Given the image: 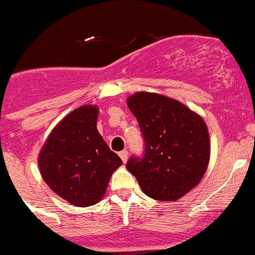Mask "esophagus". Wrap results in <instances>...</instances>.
Listing matches in <instances>:
<instances>
[{"instance_id":"esophagus-1","label":"esophagus","mask_w":255,"mask_h":255,"mask_svg":"<svg viewBox=\"0 0 255 255\" xmlns=\"http://www.w3.org/2000/svg\"><path fill=\"white\" fill-rule=\"evenodd\" d=\"M119 156H120V158L123 159V162H124V163H127V161H128V151H127V149L119 152Z\"/></svg>"}]
</instances>
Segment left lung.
I'll return each instance as SVG.
<instances>
[{"instance_id":"8db88e82","label":"left lung","mask_w":255,"mask_h":255,"mask_svg":"<svg viewBox=\"0 0 255 255\" xmlns=\"http://www.w3.org/2000/svg\"><path fill=\"white\" fill-rule=\"evenodd\" d=\"M127 104L145 138V154L131 157L128 170L149 198L178 200L200 183L209 166L205 122L183 103L158 93L137 92Z\"/></svg>"}]
</instances>
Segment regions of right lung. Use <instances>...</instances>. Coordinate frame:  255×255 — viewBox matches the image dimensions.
Here are the masks:
<instances>
[{"mask_svg":"<svg viewBox=\"0 0 255 255\" xmlns=\"http://www.w3.org/2000/svg\"><path fill=\"white\" fill-rule=\"evenodd\" d=\"M98 107L82 106L56 125L39 152L40 174L55 194L75 206H92L123 164L97 130Z\"/></svg>","mask_w":255,"mask_h":255,"instance_id":"right-lung-1","label":"right lung"}]
</instances>
